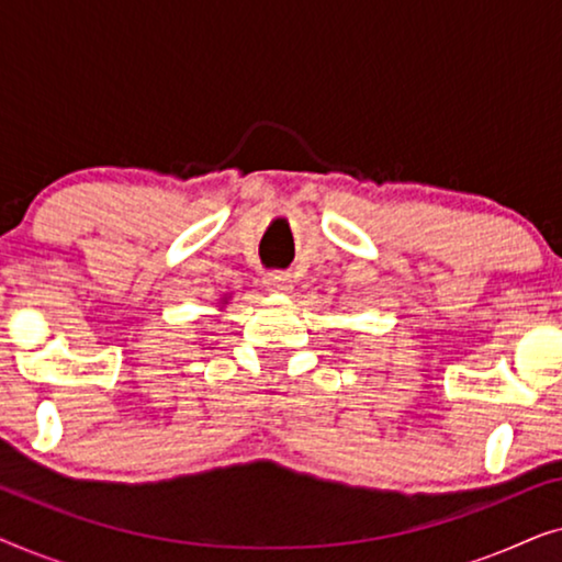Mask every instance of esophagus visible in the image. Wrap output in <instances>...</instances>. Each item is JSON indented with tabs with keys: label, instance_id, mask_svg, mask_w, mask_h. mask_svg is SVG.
Segmentation results:
<instances>
[{
	"label": "esophagus",
	"instance_id": "1",
	"mask_svg": "<svg viewBox=\"0 0 562 562\" xmlns=\"http://www.w3.org/2000/svg\"><path fill=\"white\" fill-rule=\"evenodd\" d=\"M263 286L268 291H273V294H283V291L291 289V276L289 273H281V271L266 273L263 276Z\"/></svg>",
	"mask_w": 562,
	"mask_h": 562
}]
</instances>
